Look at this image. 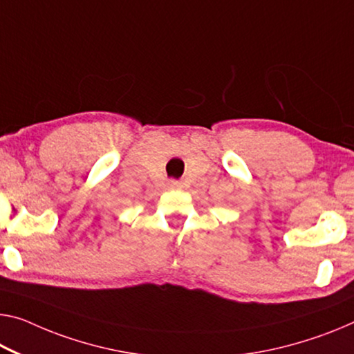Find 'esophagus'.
I'll return each mask as SVG.
<instances>
[{
    "mask_svg": "<svg viewBox=\"0 0 354 354\" xmlns=\"http://www.w3.org/2000/svg\"><path fill=\"white\" fill-rule=\"evenodd\" d=\"M169 188H172V189H178V188H182V183H180V182H177V180H171V182H169Z\"/></svg>",
    "mask_w": 354,
    "mask_h": 354,
    "instance_id": "1",
    "label": "esophagus"
}]
</instances>
